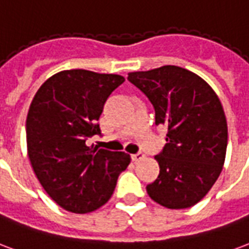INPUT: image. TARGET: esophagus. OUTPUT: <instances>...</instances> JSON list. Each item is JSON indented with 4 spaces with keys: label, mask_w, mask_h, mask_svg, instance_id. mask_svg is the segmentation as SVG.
I'll return each mask as SVG.
<instances>
[{
    "label": "esophagus",
    "mask_w": 249,
    "mask_h": 249,
    "mask_svg": "<svg viewBox=\"0 0 249 249\" xmlns=\"http://www.w3.org/2000/svg\"><path fill=\"white\" fill-rule=\"evenodd\" d=\"M130 158H132V161H134V162L140 161V160H142L143 158V153L139 152V153H136V154H132V156H130Z\"/></svg>",
    "instance_id": "obj_1"
}]
</instances>
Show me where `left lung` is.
<instances>
[{"label": "left lung", "instance_id": "left-lung-1", "mask_svg": "<svg viewBox=\"0 0 249 249\" xmlns=\"http://www.w3.org/2000/svg\"><path fill=\"white\" fill-rule=\"evenodd\" d=\"M128 80L152 103L156 124L167 129L166 143L156 156L157 179L149 196L167 209L198 203L218 179L227 150V121L216 93L185 68L163 66L128 73Z\"/></svg>", "mask_w": 249, "mask_h": 249}]
</instances>
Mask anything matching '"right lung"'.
<instances>
[{"mask_svg":"<svg viewBox=\"0 0 249 249\" xmlns=\"http://www.w3.org/2000/svg\"><path fill=\"white\" fill-rule=\"evenodd\" d=\"M124 83L113 73L68 70L47 79L31 101L27 153L46 193L75 213L95 211L113 194L130 156L87 146L101 134L97 120L107 99Z\"/></svg>","mask_w":249,"mask_h":249,"instance_id":"right-lung-1","label":"right lung"}]
</instances>
